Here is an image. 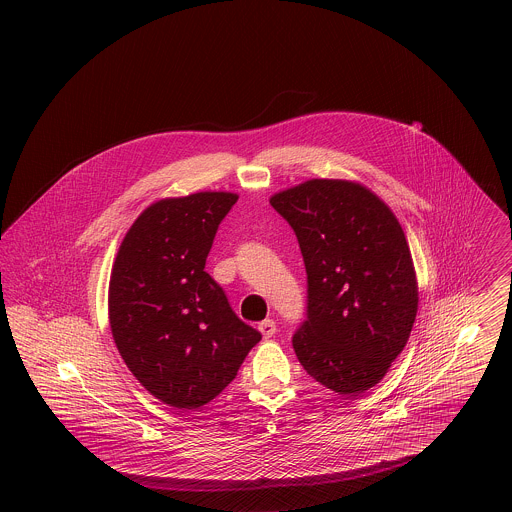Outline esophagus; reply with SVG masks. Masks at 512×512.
I'll return each instance as SVG.
<instances>
[{
  "label": "esophagus",
  "mask_w": 512,
  "mask_h": 512,
  "mask_svg": "<svg viewBox=\"0 0 512 512\" xmlns=\"http://www.w3.org/2000/svg\"><path fill=\"white\" fill-rule=\"evenodd\" d=\"M259 332L263 334V338L268 340V338H272L274 334H276V322L274 320H263V322H259Z\"/></svg>",
  "instance_id": "esophagus-1"
}]
</instances>
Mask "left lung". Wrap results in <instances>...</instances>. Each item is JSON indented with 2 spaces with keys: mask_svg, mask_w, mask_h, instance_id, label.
I'll list each match as a JSON object with an SVG mask.
<instances>
[{
  "mask_svg": "<svg viewBox=\"0 0 512 512\" xmlns=\"http://www.w3.org/2000/svg\"><path fill=\"white\" fill-rule=\"evenodd\" d=\"M290 222L307 270V320L293 334L318 384L359 397L407 345L418 284L390 207L351 180L313 178L270 197Z\"/></svg>",
  "mask_w": 512,
  "mask_h": 512,
  "instance_id": "1",
  "label": "left lung"
}]
</instances>
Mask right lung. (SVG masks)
Returning a JSON list of instances; mask_svg holds the SVG:
<instances>
[{"label":"right lung","instance_id":"1","mask_svg":"<svg viewBox=\"0 0 512 512\" xmlns=\"http://www.w3.org/2000/svg\"><path fill=\"white\" fill-rule=\"evenodd\" d=\"M238 195L197 192L151 203L122 240L109 280V324L130 372L165 405L192 411L238 374L261 334L205 272Z\"/></svg>","mask_w":512,"mask_h":512}]
</instances>
